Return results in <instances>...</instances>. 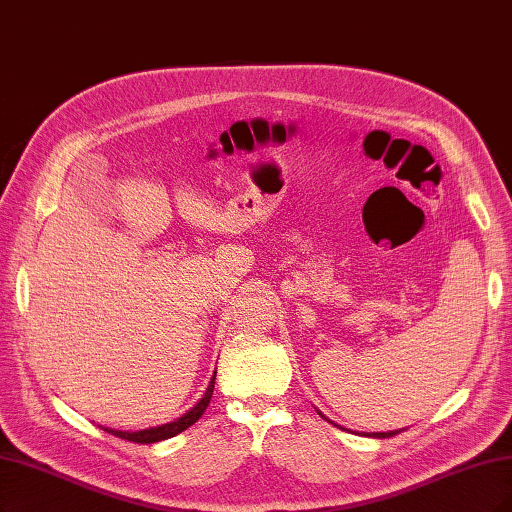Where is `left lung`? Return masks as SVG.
<instances>
[{
	"mask_svg": "<svg viewBox=\"0 0 512 512\" xmlns=\"http://www.w3.org/2000/svg\"><path fill=\"white\" fill-rule=\"evenodd\" d=\"M320 415H323V413H320ZM323 418H325V415H323ZM401 430H392V432H373V437L375 439H386V437H394V434H399ZM367 437H371V434H367Z\"/></svg>",
	"mask_w": 512,
	"mask_h": 512,
	"instance_id": "1",
	"label": "left lung"
}]
</instances>
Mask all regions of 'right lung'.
Instances as JSON below:
<instances>
[{
  "label": "right lung",
  "mask_w": 512,
  "mask_h": 512,
  "mask_svg": "<svg viewBox=\"0 0 512 512\" xmlns=\"http://www.w3.org/2000/svg\"><path fill=\"white\" fill-rule=\"evenodd\" d=\"M215 375H217V371H215ZM215 375H213L211 384H208V388H206L204 396H202V399H200V403H198L196 407L189 409L185 415H181V418H179L177 422H170V424H164V426H158V428H147V430H139V432L111 430V428H105V426H101V428H103L105 432L113 434V437H118V439H126V441H130V443H141V445H147V443H158V441H164V439L175 437V434H179V432L187 430L189 426L196 424V422L202 418V413L206 411L208 403H211V396H213V390H215Z\"/></svg>",
  "instance_id": "1"
}]
</instances>
